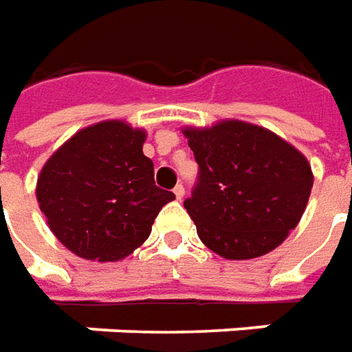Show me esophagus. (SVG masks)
<instances>
[{"label": "esophagus", "instance_id": "34e87169", "mask_svg": "<svg viewBox=\"0 0 352 352\" xmlns=\"http://www.w3.org/2000/svg\"><path fill=\"white\" fill-rule=\"evenodd\" d=\"M184 193H186V190H184V186H182V184H178V186L174 188V195H176V199L180 201L182 197H184Z\"/></svg>", "mask_w": 352, "mask_h": 352}]
</instances>
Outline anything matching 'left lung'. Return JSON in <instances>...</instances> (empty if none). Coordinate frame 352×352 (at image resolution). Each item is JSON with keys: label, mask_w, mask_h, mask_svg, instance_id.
Returning <instances> with one entry per match:
<instances>
[{"label": "left lung", "mask_w": 352, "mask_h": 352, "mask_svg": "<svg viewBox=\"0 0 352 352\" xmlns=\"http://www.w3.org/2000/svg\"><path fill=\"white\" fill-rule=\"evenodd\" d=\"M182 132L199 164L184 207L201 241L230 261L256 258L280 245L309 203L314 176L305 155L241 120Z\"/></svg>", "instance_id": "obj_1"}]
</instances>
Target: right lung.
Returning <instances> with one entry per match:
<instances>
[{
	"label": "right lung",
	"instance_id": "1",
	"mask_svg": "<svg viewBox=\"0 0 352 352\" xmlns=\"http://www.w3.org/2000/svg\"><path fill=\"white\" fill-rule=\"evenodd\" d=\"M145 132L103 120L70 138L43 164L36 197L53 236L88 261L115 263L144 243L172 191L155 186Z\"/></svg>",
	"mask_w": 352,
	"mask_h": 352
}]
</instances>
